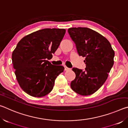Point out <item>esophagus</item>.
Returning a JSON list of instances; mask_svg holds the SVG:
<instances>
[{"label":"esophagus","instance_id":"esophagus-1","mask_svg":"<svg viewBox=\"0 0 128 128\" xmlns=\"http://www.w3.org/2000/svg\"><path fill=\"white\" fill-rule=\"evenodd\" d=\"M69 69H69V68H68V67H67V66H64V70H69Z\"/></svg>","mask_w":128,"mask_h":128}]
</instances>
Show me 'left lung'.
Segmentation results:
<instances>
[{
	"label": "left lung",
	"instance_id": "1",
	"mask_svg": "<svg viewBox=\"0 0 128 128\" xmlns=\"http://www.w3.org/2000/svg\"><path fill=\"white\" fill-rule=\"evenodd\" d=\"M76 44L78 54L85 57L86 68H73L75 79L72 89L80 95L94 94L102 86L114 65V52L109 41L98 32L88 28H71L68 30Z\"/></svg>",
	"mask_w": 128,
	"mask_h": 128
}]
</instances>
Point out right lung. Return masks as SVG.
Masks as SVG:
<instances>
[{"instance_id":"right-lung-1","label":"right lung","mask_w":128,"mask_h":128,"mask_svg":"<svg viewBox=\"0 0 128 128\" xmlns=\"http://www.w3.org/2000/svg\"><path fill=\"white\" fill-rule=\"evenodd\" d=\"M66 33L64 29H43L26 36L19 41L12 55L15 75L21 88L34 97L50 92L55 80L64 71L51 59Z\"/></svg>"}]
</instances>
